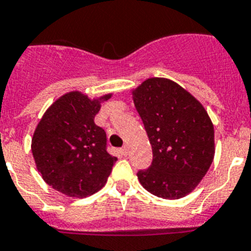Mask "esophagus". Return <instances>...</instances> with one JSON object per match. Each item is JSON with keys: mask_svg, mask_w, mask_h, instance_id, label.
Masks as SVG:
<instances>
[{"mask_svg": "<svg viewBox=\"0 0 251 251\" xmlns=\"http://www.w3.org/2000/svg\"><path fill=\"white\" fill-rule=\"evenodd\" d=\"M127 153H129V149H127V147H124V148L121 149V154L124 155V157H126V155H127Z\"/></svg>", "mask_w": 251, "mask_h": 251, "instance_id": "34e87169", "label": "esophagus"}]
</instances>
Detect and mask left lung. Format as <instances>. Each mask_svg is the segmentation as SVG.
Masks as SVG:
<instances>
[{
  "label": "left lung",
  "mask_w": 251,
  "mask_h": 251,
  "mask_svg": "<svg viewBox=\"0 0 251 251\" xmlns=\"http://www.w3.org/2000/svg\"><path fill=\"white\" fill-rule=\"evenodd\" d=\"M131 94L153 151L151 167L138 172L139 182L158 198L186 197L213 162L209 115L193 94L166 77H149Z\"/></svg>",
  "instance_id": "left-lung-1"
}]
</instances>
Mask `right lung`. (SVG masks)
<instances>
[{"instance_id":"obj_1","label":"right lung","mask_w":251,"mask_h":251,"mask_svg":"<svg viewBox=\"0 0 251 251\" xmlns=\"http://www.w3.org/2000/svg\"><path fill=\"white\" fill-rule=\"evenodd\" d=\"M112 93L89 98L65 93L42 116L31 138V153L42 178L70 198H85L107 182L117 158L106 151V132L94 124Z\"/></svg>"}]
</instances>
